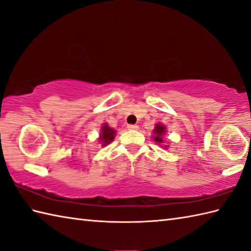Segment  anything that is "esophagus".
<instances>
[{
  "label": "esophagus",
  "mask_w": 251,
  "mask_h": 251,
  "mask_svg": "<svg viewBox=\"0 0 251 251\" xmlns=\"http://www.w3.org/2000/svg\"><path fill=\"white\" fill-rule=\"evenodd\" d=\"M127 128H128L129 130H138V129H139V126H138V125H128V126H127Z\"/></svg>",
  "instance_id": "obj_1"
}]
</instances>
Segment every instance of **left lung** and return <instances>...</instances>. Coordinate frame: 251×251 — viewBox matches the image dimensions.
I'll return each mask as SVG.
<instances>
[{"instance_id": "8db88e82", "label": "left lung", "mask_w": 251, "mask_h": 251, "mask_svg": "<svg viewBox=\"0 0 251 251\" xmlns=\"http://www.w3.org/2000/svg\"><path fill=\"white\" fill-rule=\"evenodd\" d=\"M166 132H167L166 126H165L164 124H162V123H157V124H155V127H154L153 136H152L153 140L156 142V145L161 146V147H164L165 149L168 148L167 143H166V145H165V142H166V139H165Z\"/></svg>"}]
</instances>
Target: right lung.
<instances>
[{
	"label": "right lung",
	"mask_w": 251,
	"mask_h": 251,
	"mask_svg": "<svg viewBox=\"0 0 251 251\" xmlns=\"http://www.w3.org/2000/svg\"><path fill=\"white\" fill-rule=\"evenodd\" d=\"M115 136H116V130L114 128H112V127H110L108 125V123H104V124H102V126H101L98 141L100 142L101 147H105L106 145H109V143H111L114 140Z\"/></svg>",
	"instance_id": "obj_1"
}]
</instances>
